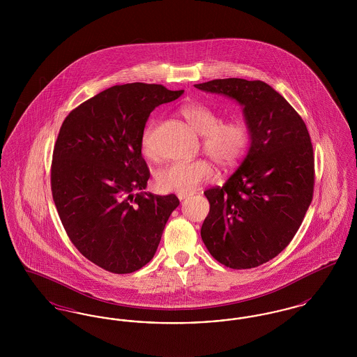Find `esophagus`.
<instances>
[{"instance_id": "esophagus-1", "label": "esophagus", "mask_w": 357, "mask_h": 357, "mask_svg": "<svg viewBox=\"0 0 357 357\" xmlns=\"http://www.w3.org/2000/svg\"><path fill=\"white\" fill-rule=\"evenodd\" d=\"M190 197V194H185V192H179L178 194V198H179V201H185Z\"/></svg>"}]
</instances>
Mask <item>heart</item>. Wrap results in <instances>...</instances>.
I'll return each instance as SVG.
<instances>
[{
  "label": "heart",
  "instance_id": "b5f03b06",
  "mask_svg": "<svg viewBox=\"0 0 357 357\" xmlns=\"http://www.w3.org/2000/svg\"><path fill=\"white\" fill-rule=\"evenodd\" d=\"M181 114L188 126L199 135L206 153L222 167L237 166L248 153L250 137L246 126L241 120L221 121L220 115L201 102H190L181 108ZM151 123L142 135V147L150 155ZM214 167L206 159L192 162H174L156 174V185L166 192H192L204 182L213 179Z\"/></svg>",
  "mask_w": 357,
  "mask_h": 357
}]
</instances>
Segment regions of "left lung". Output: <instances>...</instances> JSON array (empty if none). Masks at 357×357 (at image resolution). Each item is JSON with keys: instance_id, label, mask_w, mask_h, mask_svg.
<instances>
[{"instance_id": "8db88e82", "label": "left lung", "mask_w": 357, "mask_h": 357, "mask_svg": "<svg viewBox=\"0 0 357 357\" xmlns=\"http://www.w3.org/2000/svg\"><path fill=\"white\" fill-rule=\"evenodd\" d=\"M195 86L242 105L250 147L223 186L204 191L210 204L201 236L231 269H252L293 239L313 198L314 158L305 123L264 82L218 79Z\"/></svg>"}]
</instances>
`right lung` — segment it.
Here are the masks:
<instances>
[{
	"instance_id": "1",
	"label": "right lung",
	"mask_w": 357,
	"mask_h": 357,
	"mask_svg": "<svg viewBox=\"0 0 357 357\" xmlns=\"http://www.w3.org/2000/svg\"><path fill=\"white\" fill-rule=\"evenodd\" d=\"M185 91L160 84L114 85L69 112L51 169L53 201L77 250L116 274L153 259L179 199L146 192L150 170L142 135L153 109Z\"/></svg>"
}]
</instances>
